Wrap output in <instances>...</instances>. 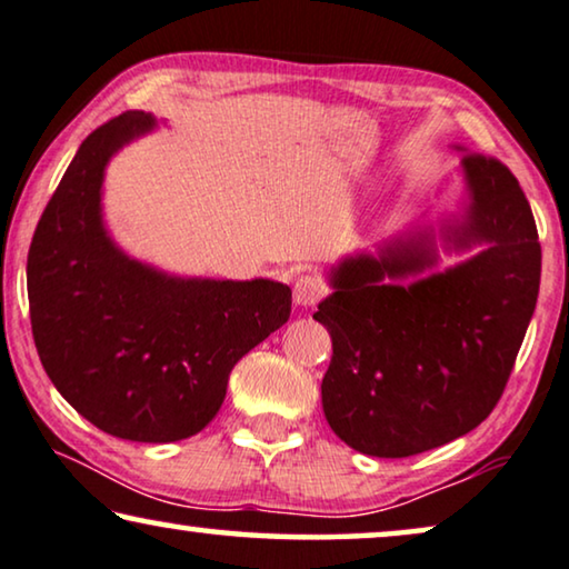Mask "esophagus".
<instances>
[{
	"label": "esophagus",
	"mask_w": 569,
	"mask_h": 569,
	"mask_svg": "<svg viewBox=\"0 0 569 569\" xmlns=\"http://www.w3.org/2000/svg\"><path fill=\"white\" fill-rule=\"evenodd\" d=\"M326 295V284L318 274H302L298 282H295V305L300 308H310Z\"/></svg>",
	"instance_id": "1"
}]
</instances>
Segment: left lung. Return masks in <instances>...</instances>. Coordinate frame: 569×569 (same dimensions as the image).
<instances>
[{
    "label": "left lung",
    "instance_id": "8db88e82",
    "mask_svg": "<svg viewBox=\"0 0 569 569\" xmlns=\"http://www.w3.org/2000/svg\"><path fill=\"white\" fill-rule=\"evenodd\" d=\"M455 210L346 253L312 318L331 333L320 385L351 449L400 459L480 426L503 395L539 298L541 246L503 163L469 153ZM441 256H462L439 268Z\"/></svg>",
    "mask_w": 569,
    "mask_h": 569
}]
</instances>
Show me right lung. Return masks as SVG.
<instances>
[{
	"label": "right lung",
	"mask_w": 569,
	"mask_h": 569,
	"mask_svg": "<svg viewBox=\"0 0 569 569\" xmlns=\"http://www.w3.org/2000/svg\"><path fill=\"white\" fill-rule=\"evenodd\" d=\"M156 128L141 110L97 128L28 253L32 339L46 375L89 423L141 443L202 431L223 406L238 359L292 310V290L274 279L171 274L114 241L102 204L107 163Z\"/></svg>",
	"instance_id": "add662e5"
}]
</instances>
